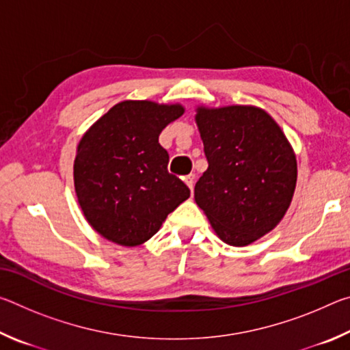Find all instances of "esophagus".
<instances>
[{"instance_id":"1","label":"esophagus","mask_w":350,"mask_h":350,"mask_svg":"<svg viewBox=\"0 0 350 350\" xmlns=\"http://www.w3.org/2000/svg\"><path fill=\"white\" fill-rule=\"evenodd\" d=\"M185 183H187V187L191 189L193 191V188H194V182H196V177H194V174H188V176H185Z\"/></svg>"}]
</instances>
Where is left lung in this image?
Returning <instances> with one entry per match:
<instances>
[{
	"instance_id": "obj_1",
	"label": "left lung",
	"mask_w": 350,
	"mask_h": 350,
	"mask_svg": "<svg viewBox=\"0 0 350 350\" xmlns=\"http://www.w3.org/2000/svg\"><path fill=\"white\" fill-rule=\"evenodd\" d=\"M194 120L208 161L194 200L219 239L250 245L281 222L292 202L298 177L293 148L258 106L199 105Z\"/></svg>"
}]
</instances>
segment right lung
<instances>
[{
	"mask_svg": "<svg viewBox=\"0 0 350 350\" xmlns=\"http://www.w3.org/2000/svg\"><path fill=\"white\" fill-rule=\"evenodd\" d=\"M180 103L123 100L83 134L74 161L77 200L88 224L105 239L137 247L189 198L168 173L162 129L179 118Z\"/></svg>",
	"mask_w": 350,
	"mask_h": 350,
	"instance_id": "add662e5",
	"label": "right lung"
}]
</instances>
